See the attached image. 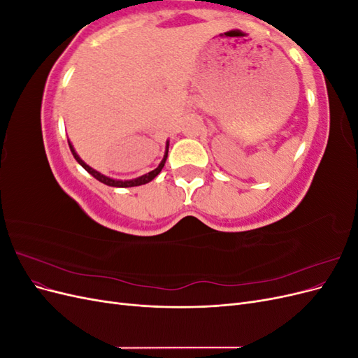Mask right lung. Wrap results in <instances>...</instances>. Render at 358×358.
I'll return each mask as SVG.
<instances>
[{"instance_id": "obj_1", "label": "right lung", "mask_w": 358, "mask_h": 358, "mask_svg": "<svg viewBox=\"0 0 358 358\" xmlns=\"http://www.w3.org/2000/svg\"><path fill=\"white\" fill-rule=\"evenodd\" d=\"M69 145H70V150H71V154H73V157L76 158V161L79 162V164L90 173V175H92L96 180H100V182H103V183H106V185H109V187H117V188H129V187H138V185H145V183H148V182H150L152 179H155L158 175H159V171L162 170V167H164V164H166V159H167V154H169V140H167V143H166V152H164V158L161 159V162L158 164V167L155 169V170H152V171H149V173H146V175H143V176H140V178H136V179H129V180H119V179H112V178H109V176H104V175H101L100 171H96L95 169H92V167H90L88 164H86V162L78 155V152H76L74 150V148H73V145H71V142L69 140Z\"/></svg>"}]
</instances>
